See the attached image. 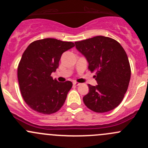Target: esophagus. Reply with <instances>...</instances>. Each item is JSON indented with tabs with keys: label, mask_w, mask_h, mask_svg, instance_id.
I'll list each match as a JSON object with an SVG mask.
<instances>
[{
	"label": "esophagus",
	"mask_w": 148,
	"mask_h": 148,
	"mask_svg": "<svg viewBox=\"0 0 148 148\" xmlns=\"http://www.w3.org/2000/svg\"><path fill=\"white\" fill-rule=\"evenodd\" d=\"M80 84H81L80 83L75 82V81H74V82H73V85H75V86H79Z\"/></svg>",
	"instance_id": "1"
}]
</instances>
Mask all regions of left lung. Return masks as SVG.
<instances>
[{"label": "left lung", "mask_w": 148, "mask_h": 148, "mask_svg": "<svg viewBox=\"0 0 148 148\" xmlns=\"http://www.w3.org/2000/svg\"><path fill=\"white\" fill-rule=\"evenodd\" d=\"M77 50L86 57L97 86L88 84L84 97L86 106L96 112H105L120 105L128 89L131 67L126 51L114 39L96 36L75 42Z\"/></svg>", "instance_id": "8db88e82"}]
</instances>
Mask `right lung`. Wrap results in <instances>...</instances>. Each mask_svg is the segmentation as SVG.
Instances as JSON below:
<instances>
[{
  "instance_id": "right-lung-1",
  "label": "right lung",
  "mask_w": 148,
  "mask_h": 148,
  "mask_svg": "<svg viewBox=\"0 0 148 148\" xmlns=\"http://www.w3.org/2000/svg\"><path fill=\"white\" fill-rule=\"evenodd\" d=\"M75 44L54 38L31 43L22 56L17 70L21 94L28 106L43 114L57 112L64 105L71 81L58 82L51 75L59 67L62 54Z\"/></svg>"
}]
</instances>
